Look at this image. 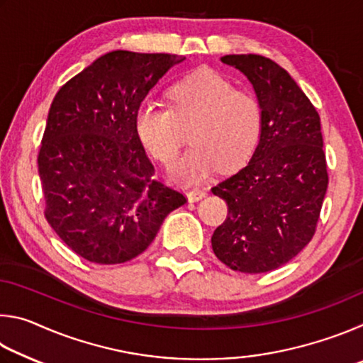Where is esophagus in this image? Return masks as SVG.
I'll use <instances>...</instances> for the list:
<instances>
[{"label":"esophagus","instance_id":"obj_1","mask_svg":"<svg viewBox=\"0 0 363 363\" xmlns=\"http://www.w3.org/2000/svg\"><path fill=\"white\" fill-rule=\"evenodd\" d=\"M205 196H206V190H201V189H194L187 192L189 201H199L201 199H205Z\"/></svg>","mask_w":363,"mask_h":363}]
</instances>
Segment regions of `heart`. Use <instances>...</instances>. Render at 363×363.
Returning <instances> with one entry per match:
<instances>
[{
  "label": "heart",
  "mask_w": 363,
  "mask_h": 363,
  "mask_svg": "<svg viewBox=\"0 0 363 363\" xmlns=\"http://www.w3.org/2000/svg\"><path fill=\"white\" fill-rule=\"evenodd\" d=\"M171 108L144 101L134 115L138 139L153 158L169 164L190 130L194 145L169 168L177 182L199 184L219 168L247 162L257 144L262 108L250 91L235 89L229 79L201 69L169 89Z\"/></svg>",
  "instance_id": "1"
}]
</instances>
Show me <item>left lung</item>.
<instances>
[{
  "label": "left lung",
  "instance_id": "1",
  "mask_svg": "<svg viewBox=\"0 0 363 363\" xmlns=\"http://www.w3.org/2000/svg\"><path fill=\"white\" fill-rule=\"evenodd\" d=\"M220 62L253 84L262 126L250 162L211 189L229 208L211 245L232 270L262 274L291 261L315 233L328 187L320 116L274 60L230 54Z\"/></svg>",
  "mask_w": 363,
  "mask_h": 363
}]
</instances>
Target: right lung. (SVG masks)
Returning <instances> with one entry per match:
<instances>
[{
  "label": "right lung",
  "mask_w": 363,
  "mask_h": 363,
  "mask_svg": "<svg viewBox=\"0 0 363 363\" xmlns=\"http://www.w3.org/2000/svg\"><path fill=\"white\" fill-rule=\"evenodd\" d=\"M176 54L112 51L57 91L38 153L45 216L67 247L121 264L153 242L186 196L153 179L134 115Z\"/></svg>",
  "instance_id": "1"
}]
</instances>
